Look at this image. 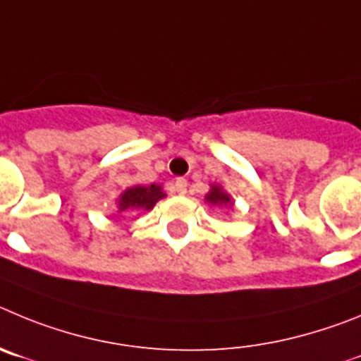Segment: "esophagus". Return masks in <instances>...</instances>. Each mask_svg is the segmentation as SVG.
<instances>
[{
  "label": "esophagus",
  "mask_w": 361,
  "mask_h": 361,
  "mask_svg": "<svg viewBox=\"0 0 361 361\" xmlns=\"http://www.w3.org/2000/svg\"><path fill=\"white\" fill-rule=\"evenodd\" d=\"M187 180H183V178H178L176 181H174V192L180 194V196H183L185 192H187Z\"/></svg>",
  "instance_id": "34e87169"
}]
</instances>
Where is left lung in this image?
<instances>
[{
	"mask_svg": "<svg viewBox=\"0 0 361 361\" xmlns=\"http://www.w3.org/2000/svg\"><path fill=\"white\" fill-rule=\"evenodd\" d=\"M207 201H210V203H230V197L226 196L225 192H221V188L219 187H212V190H210V194L207 196Z\"/></svg>",
	"mask_w": 361,
	"mask_h": 361,
	"instance_id": "8db88e82",
	"label": "left lung"
}]
</instances>
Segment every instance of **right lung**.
<instances>
[{
    "label": "right lung",
    "instance_id": "add662e5",
    "mask_svg": "<svg viewBox=\"0 0 361 361\" xmlns=\"http://www.w3.org/2000/svg\"><path fill=\"white\" fill-rule=\"evenodd\" d=\"M165 194L161 192L160 187L157 185H151V187H142V185H136V187L128 188L118 200V210L124 212V210H151L158 200H161Z\"/></svg>",
    "mask_w": 361,
    "mask_h": 361
}]
</instances>
